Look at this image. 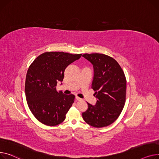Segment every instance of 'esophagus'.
Returning a JSON list of instances; mask_svg holds the SVG:
<instances>
[{
	"instance_id": "obj_1",
	"label": "esophagus",
	"mask_w": 159,
	"mask_h": 159,
	"mask_svg": "<svg viewBox=\"0 0 159 159\" xmlns=\"http://www.w3.org/2000/svg\"><path fill=\"white\" fill-rule=\"evenodd\" d=\"M76 100H78V101H81V100H82V99L80 98H79V97H78V96H76Z\"/></svg>"
}]
</instances>
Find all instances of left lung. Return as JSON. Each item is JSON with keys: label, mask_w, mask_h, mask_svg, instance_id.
<instances>
[{"label": "left lung", "mask_w": 159, "mask_h": 159, "mask_svg": "<svg viewBox=\"0 0 159 159\" xmlns=\"http://www.w3.org/2000/svg\"><path fill=\"white\" fill-rule=\"evenodd\" d=\"M94 69L91 88L98 100L95 105L87 102L88 108L82 114L89 125L102 128L112 124L119 117L126 101V80L117 61L108 55L84 54Z\"/></svg>", "instance_id": "8db88e82"}]
</instances>
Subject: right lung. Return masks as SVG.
<instances>
[{
  "instance_id": "obj_1",
  "label": "right lung",
  "mask_w": 159,
  "mask_h": 159,
  "mask_svg": "<svg viewBox=\"0 0 159 159\" xmlns=\"http://www.w3.org/2000/svg\"><path fill=\"white\" fill-rule=\"evenodd\" d=\"M81 55L45 52L30 65L25 83L26 100L33 116L42 124L54 126L65 119L75 96L58 92L56 87L63 81L66 67Z\"/></svg>"
}]
</instances>
